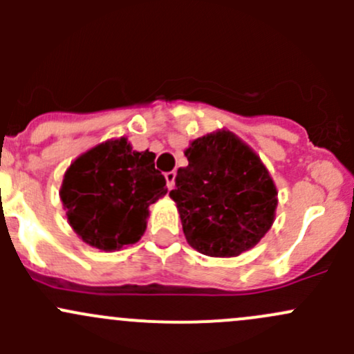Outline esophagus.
<instances>
[{"mask_svg": "<svg viewBox=\"0 0 354 354\" xmlns=\"http://www.w3.org/2000/svg\"><path fill=\"white\" fill-rule=\"evenodd\" d=\"M164 176H166L167 188H169V190H173V188H174V180H176V173H174V171H169V173H166V174H164Z\"/></svg>", "mask_w": 354, "mask_h": 354, "instance_id": "34e87169", "label": "esophagus"}]
</instances>
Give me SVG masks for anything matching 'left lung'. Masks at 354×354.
<instances>
[{
    "label": "left lung",
    "instance_id": "8db88e82",
    "mask_svg": "<svg viewBox=\"0 0 354 354\" xmlns=\"http://www.w3.org/2000/svg\"><path fill=\"white\" fill-rule=\"evenodd\" d=\"M185 156L169 197L188 245L221 259L248 252L276 219L277 188L266 164L224 128L192 140Z\"/></svg>",
    "mask_w": 354,
    "mask_h": 354
}]
</instances>
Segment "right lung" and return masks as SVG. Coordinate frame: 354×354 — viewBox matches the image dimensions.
<instances>
[{"instance_id":"obj_1","label":"right lung","mask_w":354,"mask_h":354,"mask_svg":"<svg viewBox=\"0 0 354 354\" xmlns=\"http://www.w3.org/2000/svg\"><path fill=\"white\" fill-rule=\"evenodd\" d=\"M154 152L109 138L78 156L63 178L59 198L71 230L94 248L114 252L144 236L149 205L167 194Z\"/></svg>"}]
</instances>
